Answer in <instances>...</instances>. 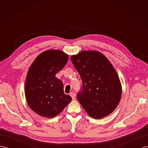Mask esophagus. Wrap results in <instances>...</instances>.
I'll return each mask as SVG.
<instances>
[{
  "instance_id": "obj_1",
  "label": "esophagus",
  "mask_w": 148,
  "mask_h": 148,
  "mask_svg": "<svg viewBox=\"0 0 148 148\" xmlns=\"http://www.w3.org/2000/svg\"><path fill=\"white\" fill-rule=\"evenodd\" d=\"M70 95H71V97H72V100H75V99H76V96H75V93H73V92L70 93Z\"/></svg>"
}]
</instances>
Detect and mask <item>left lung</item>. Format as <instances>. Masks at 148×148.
Listing matches in <instances>:
<instances>
[{"instance_id": "8db88e82", "label": "left lung", "mask_w": 148, "mask_h": 148, "mask_svg": "<svg viewBox=\"0 0 148 148\" xmlns=\"http://www.w3.org/2000/svg\"><path fill=\"white\" fill-rule=\"evenodd\" d=\"M71 58L83 83L77 98L87 114L95 119L111 114L122 93L120 80L111 63L97 51H82Z\"/></svg>"}]
</instances>
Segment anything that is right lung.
<instances>
[{
    "instance_id": "right-lung-1",
    "label": "right lung",
    "mask_w": 148,
    "mask_h": 148,
    "mask_svg": "<svg viewBox=\"0 0 148 148\" xmlns=\"http://www.w3.org/2000/svg\"><path fill=\"white\" fill-rule=\"evenodd\" d=\"M68 55L60 50L49 49L40 53L28 71L25 94L30 108L44 117L60 114L72 100L65 95L64 84L55 75L67 64Z\"/></svg>"
}]
</instances>
